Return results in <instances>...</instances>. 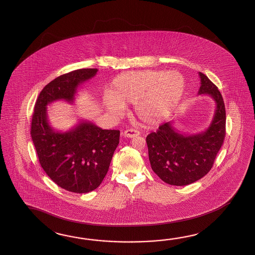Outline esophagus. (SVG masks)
<instances>
[{
    "label": "esophagus",
    "instance_id": "obj_1",
    "mask_svg": "<svg viewBox=\"0 0 255 255\" xmlns=\"http://www.w3.org/2000/svg\"><path fill=\"white\" fill-rule=\"evenodd\" d=\"M122 135H124L125 137H130V138H132V137H135V136H137V135H139V131H137V130L135 129L125 130V131L122 133Z\"/></svg>",
    "mask_w": 255,
    "mask_h": 255
}]
</instances>
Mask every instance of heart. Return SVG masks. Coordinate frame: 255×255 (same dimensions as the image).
Here are the masks:
<instances>
[{"instance_id": "b5f03b06", "label": "heart", "mask_w": 255, "mask_h": 255, "mask_svg": "<svg viewBox=\"0 0 255 255\" xmlns=\"http://www.w3.org/2000/svg\"><path fill=\"white\" fill-rule=\"evenodd\" d=\"M184 91V78L176 71L141 70L116 77L103 99L110 113L122 115L125 105L135 104L137 118L155 125L173 112Z\"/></svg>"}]
</instances>
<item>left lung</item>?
Returning <instances> with one entry per match:
<instances>
[{"mask_svg":"<svg viewBox=\"0 0 255 255\" xmlns=\"http://www.w3.org/2000/svg\"><path fill=\"white\" fill-rule=\"evenodd\" d=\"M199 75L201 87L198 94L209 95L216 103L210 127L196 135H183L175 129L173 122H168L146 136L152 169L168 184L185 186L204 177L212 169L226 134L222 94L204 74L200 72Z\"/></svg>","mask_w":255,"mask_h":255,"instance_id":"1","label":"left lung"}]
</instances>
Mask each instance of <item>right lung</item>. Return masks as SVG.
<instances>
[{
  "label": "right lung",
  "instance_id": "add662e5",
  "mask_svg": "<svg viewBox=\"0 0 255 255\" xmlns=\"http://www.w3.org/2000/svg\"><path fill=\"white\" fill-rule=\"evenodd\" d=\"M97 68H83L56 77L40 93L34 106L31 135L39 162L49 178L75 193L96 190L109 171L120 143V130L102 129L90 121L59 132L49 125L47 105L57 100L73 103L77 88L96 76Z\"/></svg>",
  "mask_w": 255,
  "mask_h": 255
}]
</instances>
